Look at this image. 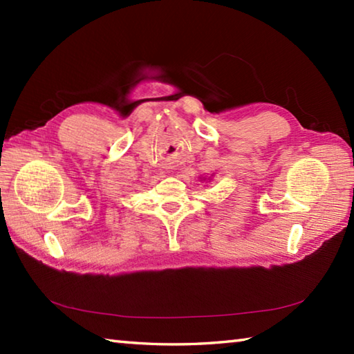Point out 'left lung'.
Instances as JSON below:
<instances>
[{
	"label": "left lung",
	"mask_w": 354,
	"mask_h": 354,
	"mask_svg": "<svg viewBox=\"0 0 354 354\" xmlns=\"http://www.w3.org/2000/svg\"><path fill=\"white\" fill-rule=\"evenodd\" d=\"M205 179H206V178H205ZM209 181H211V178H209Z\"/></svg>",
	"instance_id": "8db88e82"
}]
</instances>
